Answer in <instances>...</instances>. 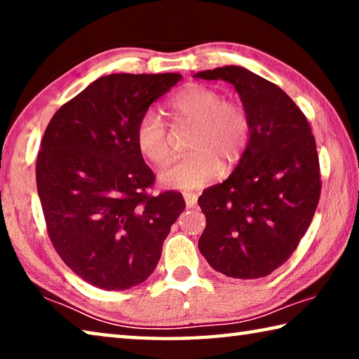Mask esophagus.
<instances>
[{
  "label": "esophagus",
  "instance_id": "obj_1",
  "mask_svg": "<svg viewBox=\"0 0 359 359\" xmlns=\"http://www.w3.org/2000/svg\"><path fill=\"white\" fill-rule=\"evenodd\" d=\"M184 199H185V204H187L188 209L194 208V205H196V203H198V196H196V194H193V193H187Z\"/></svg>",
  "mask_w": 359,
  "mask_h": 359
}]
</instances>
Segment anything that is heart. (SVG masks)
<instances>
[{
	"label": "heart",
	"instance_id": "heart-1",
	"mask_svg": "<svg viewBox=\"0 0 359 359\" xmlns=\"http://www.w3.org/2000/svg\"><path fill=\"white\" fill-rule=\"evenodd\" d=\"M169 114L175 126L191 125L187 150L182 160L158 172L160 184L171 190H196L208 185L224 166L234 165L250 139V121L244 109L224 102L222 93L204 85H188L174 96ZM136 145L154 165H163L169 156V133L165 121L154 111L137 121Z\"/></svg>",
	"mask_w": 359,
	"mask_h": 359
}]
</instances>
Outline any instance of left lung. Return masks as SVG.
Segmentation results:
<instances>
[{
  "label": "left lung",
  "instance_id": "obj_1",
  "mask_svg": "<svg viewBox=\"0 0 359 359\" xmlns=\"http://www.w3.org/2000/svg\"><path fill=\"white\" fill-rule=\"evenodd\" d=\"M194 77L233 85L250 121L238 166L198 199L205 215L199 252L228 277H266L296 250L317 210L321 180L311 125L280 87L242 66Z\"/></svg>",
  "mask_w": 359,
  "mask_h": 359
}]
</instances>
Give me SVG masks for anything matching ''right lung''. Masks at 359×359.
Segmentation results:
<instances>
[{"label":"right lung","instance_id":"obj_1","mask_svg":"<svg viewBox=\"0 0 359 359\" xmlns=\"http://www.w3.org/2000/svg\"><path fill=\"white\" fill-rule=\"evenodd\" d=\"M180 77L102 76L47 125L36 185L48 236L66 266L96 288L142 283L185 209L180 193L147 194L155 175L135 139L139 118Z\"/></svg>","mask_w":359,"mask_h":359}]
</instances>
